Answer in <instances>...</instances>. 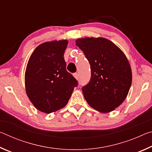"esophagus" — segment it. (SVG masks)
Wrapping results in <instances>:
<instances>
[{
    "mask_svg": "<svg viewBox=\"0 0 152 152\" xmlns=\"http://www.w3.org/2000/svg\"><path fill=\"white\" fill-rule=\"evenodd\" d=\"M73 76H74V78H75L76 80L78 79V73H74L73 74Z\"/></svg>",
    "mask_w": 152,
    "mask_h": 152,
    "instance_id": "esophagus-1",
    "label": "esophagus"
}]
</instances>
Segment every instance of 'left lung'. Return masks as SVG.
I'll list each match as a JSON object with an SVG mask.
<instances>
[{
    "label": "left lung",
    "mask_w": 152,
    "mask_h": 152,
    "mask_svg": "<svg viewBox=\"0 0 152 152\" xmlns=\"http://www.w3.org/2000/svg\"><path fill=\"white\" fill-rule=\"evenodd\" d=\"M91 69V78L82 88L84 99L98 111L114 110L125 101L132 82V72L125 53L111 41L103 37L76 40Z\"/></svg>",
    "instance_id": "8db88e82"
}]
</instances>
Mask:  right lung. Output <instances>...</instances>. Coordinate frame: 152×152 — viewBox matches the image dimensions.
I'll return each mask as SVG.
<instances>
[{"instance_id":"right-lung-1","label":"right lung","mask_w":152,"mask_h":152,"mask_svg":"<svg viewBox=\"0 0 152 152\" xmlns=\"http://www.w3.org/2000/svg\"><path fill=\"white\" fill-rule=\"evenodd\" d=\"M67 39L43 43L33 51L25 73V91L37 110L51 113L66 106L78 82L66 70Z\"/></svg>"}]
</instances>
